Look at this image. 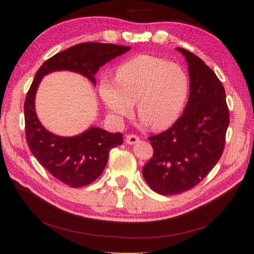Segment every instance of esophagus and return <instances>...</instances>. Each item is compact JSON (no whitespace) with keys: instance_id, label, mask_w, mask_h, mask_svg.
Returning a JSON list of instances; mask_svg holds the SVG:
<instances>
[{"instance_id":"1","label":"esophagus","mask_w":254,"mask_h":254,"mask_svg":"<svg viewBox=\"0 0 254 254\" xmlns=\"http://www.w3.org/2000/svg\"><path fill=\"white\" fill-rule=\"evenodd\" d=\"M126 142L127 144H135L136 142H139V136L135 134H128L126 135Z\"/></svg>"}]
</instances>
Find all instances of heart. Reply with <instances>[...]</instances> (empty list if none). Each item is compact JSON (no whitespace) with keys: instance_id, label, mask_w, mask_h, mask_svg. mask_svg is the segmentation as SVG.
<instances>
[{"instance_id":"b5f03b06","label":"heart","mask_w":254,"mask_h":254,"mask_svg":"<svg viewBox=\"0 0 254 254\" xmlns=\"http://www.w3.org/2000/svg\"><path fill=\"white\" fill-rule=\"evenodd\" d=\"M98 91L114 118L130 115L136 101L143 125L164 129L178 120L190 83L180 65L156 56L137 55L115 68L114 81L103 79Z\"/></svg>"}]
</instances>
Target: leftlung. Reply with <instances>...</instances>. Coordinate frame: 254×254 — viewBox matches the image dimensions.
<instances>
[{"mask_svg":"<svg viewBox=\"0 0 254 254\" xmlns=\"http://www.w3.org/2000/svg\"><path fill=\"white\" fill-rule=\"evenodd\" d=\"M176 50L189 65V102L171 128L148 137L153 155L143 167L145 181L161 195L181 194L205 178L222 155L230 123L225 88L216 74L193 53Z\"/></svg>","mask_w":254,"mask_h":254,"instance_id":"obj_1","label":"left lung"}]
</instances>
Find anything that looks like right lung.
<instances>
[{"label": "right lung", "instance_id": "add662e5", "mask_svg": "<svg viewBox=\"0 0 254 254\" xmlns=\"http://www.w3.org/2000/svg\"><path fill=\"white\" fill-rule=\"evenodd\" d=\"M130 50L123 45L84 42L54 55L39 67L24 103L25 134L28 147L52 176L70 188L88 186L102 175L109 151L123 144V134L90 127L75 136L56 135L38 120L35 96L43 76L55 71H72L95 83L94 75L111 59Z\"/></svg>", "mask_w": 254, "mask_h": 254}]
</instances>
